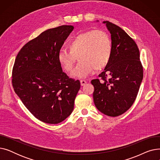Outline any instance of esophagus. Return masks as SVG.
I'll list each match as a JSON object with an SVG mask.
<instances>
[{
    "label": "esophagus",
    "mask_w": 160,
    "mask_h": 160,
    "mask_svg": "<svg viewBox=\"0 0 160 160\" xmlns=\"http://www.w3.org/2000/svg\"><path fill=\"white\" fill-rule=\"evenodd\" d=\"M86 83H87V82H86V80H80V84H81L82 86H85V85L86 84Z\"/></svg>",
    "instance_id": "obj_1"
}]
</instances>
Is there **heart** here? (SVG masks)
<instances>
[{
  "label": "heart",
  "mask_w": 160,
  "mask_h": 160,
  "mask_svg": "<svg viewBox=\"0 0 160 160\" xmlns=\"http://www.w3.org/2000/svg\"><path fill=\"white\" fill-rule=\"evenodd\" d=\"M69 48H62L58 60L63 69L69 72L77 61L80 60L71 72L75 78H85L95 69L105 67L110 60L112 45L107 33L102 30H91L80 33L69 43Z\"/></svg>",
  "instance_id": "1"
}]
</instances>
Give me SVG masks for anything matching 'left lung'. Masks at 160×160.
I'll list each match as a JSON object with an SVG mask.
<instances>
[{
	"instance_id": "obj_1",
	"label": "left lung",
	"mask_w": 160,
	"mask_h": 160,
	"mask_svg": "<svg viewBox=\"0 0 160 160\" xmlns=\"http://www.w3.org/2000/svg\"><path fill=\"white\" fill-rule=\"evenodd\" d=\"M103 23L111 34L112 52L104 71L98 75L101 80H91L93 100L100 112L117 117L127 112L135 101L143 69L136 42L115 24Z\"/></svg>"
}]
</instances>
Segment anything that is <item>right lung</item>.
I'll return each instance as SVG.
<instances>
[{
	"instance_id": "add662e5",
	"label": "right lung",
	"mask_w": 160,
	"mask_h": 160,
	"mask_svg": "<svg viewBox=\"0 0 160 160\" xmlns=\"http://www.w3.org/2000/svg\"><path fill=\"white\" fill-rule=\"evenodd\" d=\"M73 29L62 25L45 30L25 44L15 58L13 89L30 112L45 123L58 124L68 117L80 88V81L69 78L58 60Z\"/></svg>"
}]
</instances>
